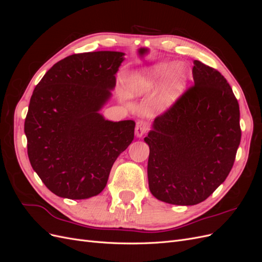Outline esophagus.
I'll return each instance as SVG.
<instances>
[{
	"instance_id": "34e87169",
	"label": "esophagus",
	"mask_w": 262,
	"mask_h": 262,
	"mask_svg": "<svg viewBox=\"0 0 262 262\" xmlns=\"http://www.w3.org/2000/svg\"><path fill=\"white\" fill-rule=\"evenodd\" d=\"M147 132V124L145 121L143 120H139L137 122L136 125V136L141 138L142 136H144V134Z\"/></svg>"
}]
</instances>
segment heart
Here are the masks:
<instances>
[{"instance_id":"obj_1","label":"heart","mask_w":262,"mask_h":262,"mask_svg":"<svg viewBox=\"0 0 262 262\" xmlns=\"http://www.w3.org/2000/svg\"><path fill=\"white\" fill-rule=\"evenodd\" d=\"M168 74L169 69L166 66L150 69L144 72L134 73L128 83V93L130 95L154 93L167 78ZM168 76L155 101L156 108L160 110L172 105V102H175L186 89L187 73L184 68L176 66Z\"/></svg>"}]
</instances>
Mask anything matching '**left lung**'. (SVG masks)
<instances>
[{
	"mask_svg": "<svg viewBox=\"0 0 262 262\" xmlns=\"http://www.w3.org/2000/svg\"><path fill=\"white\" fill-rule=\"evenodd\" d=\"M193 85L157 116L144 141L147 177L156 199L194 205L231 171L241 143L239 105L217 70L194 60Z\"/></svg>",
	"mask_w": 262,
	"mask_h": 262,
	"instance_id": "1",
	"label": "left lung"
}]
</instances>
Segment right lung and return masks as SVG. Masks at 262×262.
Segmentation results:
<instances>
[{"label":"right lung","mask_w":262,"mask_h":262,"mask_svg":"<svg viewBox=\"0 0 262 262\" xmlns=\"http://www.w3.org/2000/svg\"><path fill=\"white\" fill-rule=\"evenodd\" d=\"M123 52L75 53L47 72L25 119L31 167L51 192L87 199L107 185L117 157L134 138L133 120L113 122L98 112L116 86Z\"/></svg>","instance_id":"right-lung-1"}]
</instances>
